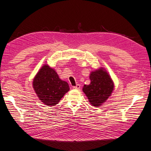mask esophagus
<instances>
[{"mask_svg":"<svg viewBox=\"0 0 151 151\" xmlns=\"http://www.w3.org/2000/svg\"><path fill=\"white\" fill-rule=\"evenodd\" d=\"M73 88H75V89H79L81 88V85H79V84H77V85H76V86H74Z\"/></svg>","mask_w":151,"mask_h":151,"instance_id":"1","label":"esophagus"}]
</instances>
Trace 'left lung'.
<instances>
[{
  "mask_svg": "<svg viewBox=\"0 0 151 151\" xmlns=\"http://www.w3.org/2000/svg\"><path fill=\"white\" fill-rule=\"evenodd\" d=\"M90 79L91 83L84 85L83 91L93 106H101L111 94L113 83L110 76L103 69L91 73Z\"/></svg>",
  "mask_w": 151,
  "mask_h": 151,
  "instance_id": "obj_1",
  "label": "left lung"
}]
</instances>
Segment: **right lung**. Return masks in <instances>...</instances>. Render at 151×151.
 <instances>
[{
    "label": "right lung",
    "mask_w": 151,
    "mask_h": 151,
    "mask_svg": "<svg viewBox=\"0 0 151 151\" xmlns=\"http://www.w3.org/2000/svg\"><path fill=\"white\" fill-rule=\"evenodd\" d=\"M33 88L40 100L48 106L56 105L69 91L68 84L60 80L57 73L48 65L43 66L36 75Z\"/></svg>",
    "instance_id": "right-lung-1"
}]
</instances>
